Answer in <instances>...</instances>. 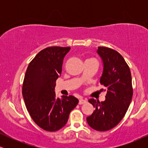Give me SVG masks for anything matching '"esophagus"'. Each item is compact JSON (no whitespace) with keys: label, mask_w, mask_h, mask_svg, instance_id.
Listing matches in <instances>:
<instances>
[{"label":"esophagus","mask_w":148,"mask_h":148,"mask_svg":"<svg viewBox=\"0 0 148 148\" xmlns=\"http://www.w3.org/2000/svg\"><path fill=\"white\" fill-rule=\"evenodd\" d=\"M86 102H87V100H86V99H80L79 101V103L80 105H81V104H84V103H86Z\"/></svg>","instance_id":"esophagus-1"}]
</instances>
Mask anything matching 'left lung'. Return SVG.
I'll return each instance as SVG.
<instances>
[{
	"instance_id": "1",
	"label": "left lung",
	"mask_w": 148,
	"mask_h": 148,
	"mask_svg": "<svg viewBox=\"0 0 148 148\" xmlns=\"http://www.w3.org/2000/svg\"><path fill=\"white\" fill-rule=\"evenodd\" d=\"M97 52L103 65L100 84L107 93L103 101L88 100L95 110L86 120L92 129L105 132L115 127L124 118L132 101L133 88L130 67L118 51L99 47Z\"/></svg>"
}]
</instances>
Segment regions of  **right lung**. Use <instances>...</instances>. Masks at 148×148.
Returning <instances> with one entry per match:
<instances>
[{
	"label": "right lung",
	"instance_id": "right-lung-1",
	"mask_svg": "<svg viewBox=\"0 0 148 148\" xmlns=\"http://www.w3.org/2000/svg\"><path fill=\"white\" fill-rule=\"evenodd\" d=\"M70 47H47L28 66L22 87L27 110L33 121L48 132L60 130L79 103L74 96L56 98V81L62 72L64 57Z\"/></svg>",
	"mask_w": 148,
	"mask_h": 148
}]
</instances>
